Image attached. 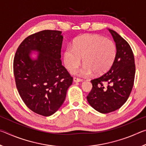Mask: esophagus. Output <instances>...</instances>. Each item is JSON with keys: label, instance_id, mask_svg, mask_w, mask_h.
Here are the masks:
<instances>
[{"label": "esophagus", "instance_id": "esophagus-1", "mask_svg": "<svg viewBox=\"0 0 146 146\" xmlns=\"http://www.w3.org/2000/svg\"><path fill=\"white\" fill-rule=\"evenodd\" d=\"M83 80L81 78H76V77H74L73 78V82H82Z\"/></svg>", "mask_w": 146, "mask_h": 146}]
</instances>
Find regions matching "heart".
<instances>
[{
    "mask_svg": "<svg viewBox=\"0 0 146 146\" xmlns=\"http://www.w3.org/2000/svg\"><path fill=\"white\" fill-rule=\"evenodd\" d=\"M116 55L117 48L112 40L95 35H85L76 38L73 46L66 47L63 61L66 69L71 71L80 65L83 57L85 64L83 67L71 73L83 76L90 75L93 72L102 75L112 66Z\"/></svg>",
    "mask_w": 146,
    "mask_h": 146,
    "instance_id": "obj_1",
    "label": "heart"
}]
</instances>
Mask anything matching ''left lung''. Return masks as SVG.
Segmentation results:
<instances>
[{"instance_id": "left-lung-1", "label": "left lung", "mask_w": 146, "mask_h": 146, "mask_svg": "<svg viewBox=\"0 0 146 146\" xmlns=\"http://www.w3.org/2000/svg\"><path fill=\"white\" fill-rule=\"evenodd\" d=\"M116 43L117 55L110 70L91 80L93 88L87 96L92 108L102 113L120 108L133 89L135 75L134 55L129 44L117 32L109 29Z\"/></svg>"}]
</instances>
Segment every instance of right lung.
Masks as SVG:
<instances>
[{"instance_id": "1", "label": "right lung", "mask_w": 146, "mask_h": 146, "mask_svg": "<svg viewBox=\"0 0 146 146\" xmlns=\"http://www.w3.org/2000/svg\"><path fill=\"white\" fill-rule=\"evenodd\" d=\"M62 32L43 30L28 36L20 44L13 60L17 90L24 104L38 115L49 117L65 100L73 77L62 65ZM31 50L39 53L30 57Z\"/></svg>"}]
</instances>
